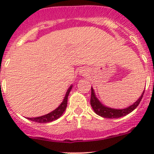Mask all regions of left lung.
<instances>
[{
  "label": "left lung",
  "instance_id": "1",
  "mask_svg": "<svg viewBox=\"0 0 154 154\" xmlns=\"http://www.w3.org/2000/svg\"><path fill=\"white\" fill-rule=\"evenodd\" d=\"M91 100H90V103H91V106L92 107L93 110L94 112L98 116H101L103 118H106V119H118V118L123 117V116H127L129 113L133 112L135 109L139 106V103L142 100V97L144 92H142L141 97L133 103V105H130V106L127 107L125 109H112L110 107H107L102 104L100 103V100L97 98L95 94H94V91L93 88L91 87Z\"/></svg>",
  "mask_w": 154,
  "mask_h": 154
}]
</instances>
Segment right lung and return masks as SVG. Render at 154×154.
<instances>
[{
  "label": "right lung",
  "mask_w": 154,
  "mask_h": 154,
  "mask_svg": "<svg viewBox=\"0 0 154 154\" xmlns=\"http://www.w3.org/2000/svg\"><path fill=\"white\" fill-rule=\"evenodd\" d=\"M71 88H72V86H70L69 88L68 89L67 92H66V96H65L64 99H63V101L62 102L61 104L57 107L56 109H54V111L48 113L47 115H45V116L35 118H27V119L32 121V122H37V123H48V122H54V121L58 119L60 116H63V112H64L66 107H67L68 96V94H69L70 91H71Z\"/></svg>",
  "instance_id": "1"
}]
</instances>
